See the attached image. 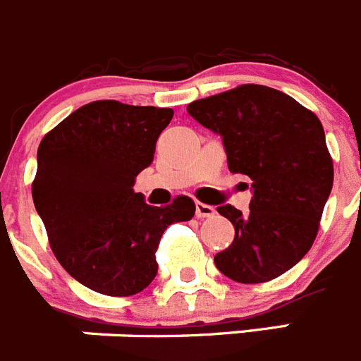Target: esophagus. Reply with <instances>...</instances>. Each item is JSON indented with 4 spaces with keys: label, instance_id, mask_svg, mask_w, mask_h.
Instances as JSON below:
<instances>
[{
    "label": "esophagus",
    "instance_id": "1",
    "mask_svg": "<svg viewBox=\"0 0 361 361\" xmlns=\"http://www.w3.org/2000/svg\"><path fill=\"white\" fill-rule=\"evenodd\" d=\"M214 207L213 206H207V204H202V202H197L195 204V214H197L198 218H211L214 216Z\"/></svg>",
    "mask_w": 361,
    "mask_h": 361
}]
</instances>
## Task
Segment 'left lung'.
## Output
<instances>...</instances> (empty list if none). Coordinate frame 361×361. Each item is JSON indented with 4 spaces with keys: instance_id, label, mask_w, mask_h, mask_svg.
Wrapping results in <instances>:
<instances>
[{
    "instance_id": "left-lung-1",
    "label": "left lung",
    "mask_w": 361,
    "mask_h": 361,
    "mask_svg": "<svg viewBox=\"0 0 361 361\" xmlns=\"http://www.w3.org/2000/svg\"><path fill=\"white\" fill-rule=\"evenodd\" d=\"M188 112L220 135L229 171L252 180L249 213L218 207L234 241L214 256L216 269L236 283L276 279L312 249L331 193L322 123L288 94L254 84L193 102Z\"/></svg>"
}]
</instances>
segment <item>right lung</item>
<instances>
[{
  "label": "right lung",
  "mask_w": 361,
  "mask_h": 361,
  "mask_svg": "<svg viewBox=\"0 0 361 361\" xmlns=\"http://www.w3.org/2000/svg\"><path fill=\"white\" fill-rule=\"evenodd\" d=\"M171 109L92 102L42 137L32 184L35 209L66 272L98 293H140L157 274L159 240L195 214L190 197L164 207L134 193Z\"/></svg>",
  "instance_id": "add662e5"
}]
</instances>
